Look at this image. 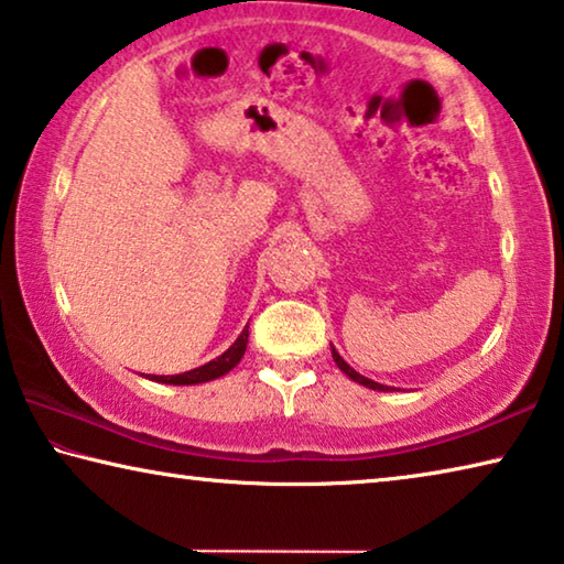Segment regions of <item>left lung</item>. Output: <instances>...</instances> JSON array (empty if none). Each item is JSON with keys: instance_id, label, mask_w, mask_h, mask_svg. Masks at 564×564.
<instances>
[{"instance_id": "left-lung-1", "label": "left lung", "mask_w": 564, "mask_h": 564, "mask_svg": "<svg viewBox=\"0 0 564 564\" xmlns=\"http://www.w3.org/2000/svg\"><path fill=\"white\" fill-rule=\"evenodd\" d=\"M330 350H333V360H336V366L343 370V373H346L350 380H356V383H360V386H366V388H370V390H393V388H388V386H380V383H376V380H370V378H366V376H360V373H356V370H352L346 360H343L340 356H338V350L330 346Z\"/></svg>"}]
</instances>
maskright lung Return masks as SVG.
I'll use <instances>...</instances> for the list:
<instances>
[{
	"label": "right lung",
	"mask_w": 564,
	"mask_h": 564,
	"mask_svg": "<svg viewBox=\"0 0 564 564\" xmlns=\"http://www.w3.org/2000/svg\"><path fill=\"white\" fill-rule=\"evenodd\" d=\"M246 343H248V326L243 328L241 336L236 338V343L226 352H221L216 360H208L206 366H198L194 370H186V373L178 376H149L156 383H169V386H196V383H206V380L221 378L228 370L238 366V360L243 358L246 352Z\"/></svg>",
	"instance_id": "1"
}]
</instances>
